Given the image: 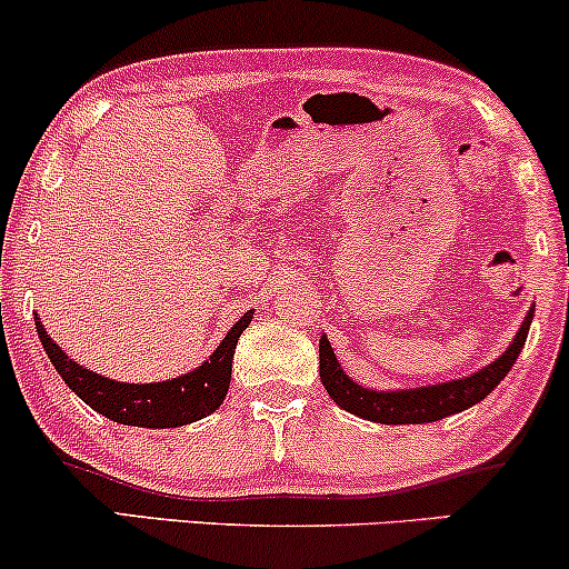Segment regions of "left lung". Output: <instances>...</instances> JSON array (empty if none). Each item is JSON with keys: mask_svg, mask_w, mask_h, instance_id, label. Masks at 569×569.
<instances>
[{"mask_svg": "<svg viewBox=\"0 0 569 569\" xmlns=\"http://www.w3.org/2000/svg\"><path fill=\"white\" fill-rule=\"evenodd\" d=\"M535 310L527 312L525 323L516 331L511 348H508L498 361H492L476 375L466 377V380H452L441 385H430V388H415V390H390V393H380V390L361 388L345 375L342 367L337 363L335 350H331L329 339L321 337V382L335 401L345 411L358 417H367L371 422H382V426H420V422H436L441 417L457 415V411L473 407L481 398H487L498 388L502 377L511 371V367L519 358L521 348L527 342V331H530Z\"/></svg>", "mask_w": 569, "mask_h": 569, "instance_id": "left-lung-1", "label": "left lung"}]
</instances>
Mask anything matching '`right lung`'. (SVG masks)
Instances as JSON below:
<instances>
[{
	"mask_svg": "<svg viewBox=\"0 0 569 569\" xmlns=\"http://www.w3.org/2000/svg\"><path fill=\"white\" fill-rule=\"evenodd\" d=\"M253 310L243 312L238 323L232 326L230 335L221 339V345L213 350L202 367L189 371L184 377H176L168 382H147V385H128L114 382L96 371L82 369L63 352L48 331L42 329V321L37 318V335L48 352L61 380L74 390L77 396L96 409L98 415L120 422V426H139V428H179L189 422L202 420L211 411H217L224 401L232 380V356L238 337L243 335L251 323Z\"/></svg>",
	"mask_w": 569,
	"mask_h": 569,
	"instance_id": "1",
	"label": "right lung"
}]
</instances>
